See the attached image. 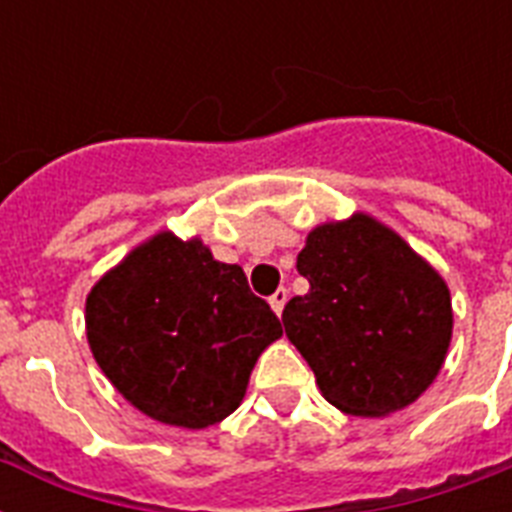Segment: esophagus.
<instances>
[{"label": "esophagus", "instance_id": "obj_1", "mask_svg": "<svg viewBox=\"0 0 512 512\" xmlns=\"http://www.w3.org/2000/svg\"><path fill=\"white\" fill-rule=\"evenodd\" d=\"M287 297H289V292L284 287H281V289H276V292H273V295H271V300H268L276 316H281V311H284V305H287Z\"/></svg>", "mask_w": 512, "mask_h": 512}]
</instances>
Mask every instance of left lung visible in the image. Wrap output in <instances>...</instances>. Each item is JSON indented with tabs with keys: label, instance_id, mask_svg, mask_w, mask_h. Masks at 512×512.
<instances>
[{
	"label": "left lung",
	"instance_id": "obj_1",
	"mask_svg": "<svg viewBox=\"0 0 512 512\" xmlns=\"http://www.w3.org/2000/svg\"><path fill=\"white\" fill-rule=\"evenodd\" d=\"M297 271L311 289L281 321L329 404L388 417L433 385L452 342V295L393 228L366 212L316 225Z\"/></svg>",
	"mask_w": 512,
	"mask_h": 512
}]
</instances>
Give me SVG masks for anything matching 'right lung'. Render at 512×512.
I'll list each match as a JSON object with an SVG mask.
<instances>
[{
    "instance_id": "obj_1",
    "label": "right lung",
    "mask_w": 512,
    "mask_h": 512,
    "mask_svg": "<svg viewBox=\"0 0 512 512\" xmlns=\"http://www.w3.org/2000/svg\"><path fill=\"white\" fill-rule=\"evenodd\" d=\"M84 324L111 385L146 417L185 430L236 412L257 358L281 337L239 265L172 231L140 241L95 281Z\"/></svg>"
}]
</instances>
